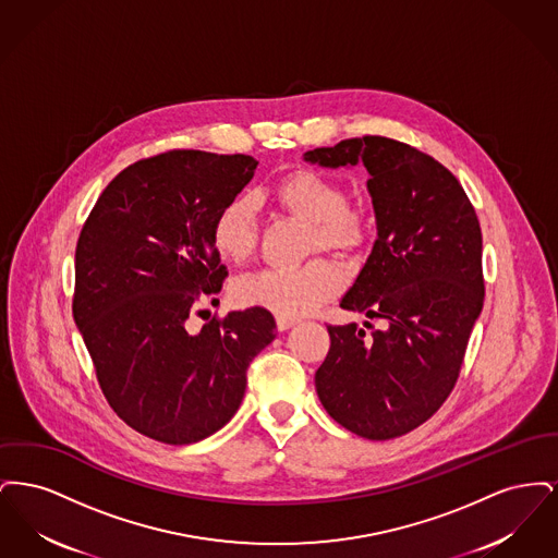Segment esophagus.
Wrapping results in <instances>:
<instances>
[{"instance_id":"esophagus-1","label":"esophagus","mask_w":558,"mask_h":558,"mask_svg":"<svg viewBox=\"0 0 558 558\" xmlns=\"http://www.w3.org/2000/svg\"><path fill=\"white\" fill-rule=\"evenodd\" d=\"M299 324V319L296 318H276V326H278V330L280 332H284V330H289V328H292V326H296Z\"/></svg>"}]
</instances>
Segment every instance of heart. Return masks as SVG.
Returning a JSON list of instances; mask_svg holds the SVG:
<instances>
[{
  "instance_id": "heart-1",
  "label": "heart",
  "mask_w": 558,
  "mask_h": 558,
  "mask_svg": "<svg viewBox=\"0 0 558 558\" xmlns=\"http://www.w3.org/2000/svg\"><path fill=\"white\" fill-rule=\"evenodd\" d=\"M271 201L312 226V251L326 248L339 255L362 251L371 236L368 215L347 205L339 180L314 169H296L276 182ZM215 253L228 264H242L255 248L257 219L253 203L236 196L215 215L211 228ZM343 287V274L328 259H312L289 269H264L236 280L232 296L242 307H259L280 318H301L316 312Z\"/></svg>"
}]
</instances>
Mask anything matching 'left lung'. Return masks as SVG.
<instances>
[{
  "label": "left lung",
  "mask_w": 558,
  "mask_h": 558,
  "mask_svg": "<svg viewBox=\"0 0 558 558\" xmlns=\"http://www.w3.org/2000/svg\"><path fill=\"white\" fill-rule=\"evenodd\" d=\"M303 159L371 175L378 236L341 307L385 328L328 326L316 391L347 430L393 439L428 421L458 380L485 296L477 213L439 160L391 137H351Z\"/></svg>",
  "instance_id": "left-lung-1"
}]
</instances>
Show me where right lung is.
Wrapping results in <instances>:
<instances>
[{"label": "right lung", "mask_w": 558, "mask_h": 558, "mask_svg": "<svg viewBox=\"0 0 558 558\" xmlns=\"http://www.w3.org/2000/svg\"><path fill=\"white\" fill-rule=\"evenodd\" d=\"M257 169L248 155L169 150L123 169L83 223L75 251L73 318L100 389L121 421L169 446L196 444L226 425L246 368L276 339L274 316L248 307L186 319L221 291L215 253L219 209Z\"/></svg>", "instance_id": "1"}]
</instances>
